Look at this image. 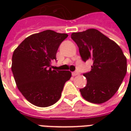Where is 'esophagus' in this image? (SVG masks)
I'll use <instances>...</instances> for the list:
<instances>
[{
    "mask_svg": "<svg viewBox=\"0 0 131 131\" xmlns=\"http://www.w3.org/2000/svg\"><path fill=\"white\" fill-rule=\"evenodd\" d=\"M77 75H79V73L77 71L72 72V76H73V77H76V76H77Z\"/></svg>",
    "mask_w": 131,
    "mask_h": 131,
    "instance_id": "obj_1",
    "label": "esophagus"
}]
</instances>
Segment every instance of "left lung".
I'll return each mask as SVG.
<instances>
[{
	"label": "left lung",
	"instance_id": "1",
	"mask_svg": "<svg viewBox=\"0 0 131 131\" xmlns=\"http://www.w3.org/2000/svg\"><path fill=\"white\" fill-rule=\"evenodd\" d=\"M71 36L83 61L93 62L91 71L83 74L87 84L80 89L81 95L95 104L107 102L118 91L126 74L127 60L122 50L95 29L72 33Z\"/></svg>",
	"mask_w": 131,
	"mask_h": 131
}]
</instances>
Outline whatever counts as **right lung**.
I'll use <instances>...</instances> for the list:
<instances>
[{
	"instance_id": "add662e5",
	"label": "right lung",
	"mask_w": 131,
	"mask_h": 131,
	"mask_svg": "<svg viewBox=\"0 0 131 131\" xmlns=\"http://www.w3.org/2000/svg\"><path fill=\"white\" fill-rule=\"evenodd\" d=\"M68 35L46 30L26 38L15 50L12 71L23 96L35 106H51L60 100L69 71L52 70L59 46Z\"/></svg>"
}]
</instances>
